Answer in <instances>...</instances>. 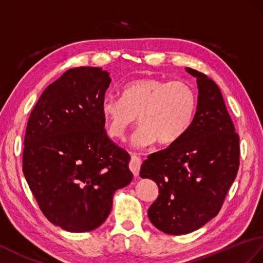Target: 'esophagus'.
<instances>
[{"mask_svg":"<svg viewBox=\"0 0 263 263\" xmlns=\"http://www.w3.org/2000/svg\"><path fill=\"white\" fill-rule=\"evenodd\" d=\"M131 161H130V169L131 172L133 173L134 176H139V170H140V167H141V163H142V160L140 159V158L136 155V154H132L131 155Z\"/></svg>","mask_w":263,"mask_h":263,"instance_id":"obj_1","label":"esophagus"}]
</instances>
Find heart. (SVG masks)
<instances>
[{
  "label": "heart",
  "mask_w": 263,
  "mask_h": 263,
  "mask_svg": "<svg viewBox=\"0 0 263 263\" xmlns=\"http://www.w3.org/2000/svg\"><path fill=\"white\" fill-rule=\"evenodd\" d=\"M197 96L191 85L150 77L138 79L122 88V97L107 95L102 101V115L108 136L123 139L126 131L141 123L132 137L137 148L156 141L172 144L185 136L194 120Z\"/></svg>",
  "instance_id": "obj_1"
}]
</instances>
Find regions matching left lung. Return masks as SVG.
Instances as JSON below:
<instances>
[{
	"label": "left lung",
	"mask_w": 263,
	"mask_h": 263,
	"mask_svg": "<svg viewBox=\"0 0 263 263\" xmlns=\"http://www.w3.org/2000/svg\"><path fill=\"white\" fill-rule=\"evenodd\" d=\"M197 78L196 113L185 136L151 154L140 176L154 180L159 196L148 216L167 234L191 233L218 214L240 166V138L214 81L192 68Z\"/></svg>",
	"instance_id": "left-lung-1"
}]
</instances>
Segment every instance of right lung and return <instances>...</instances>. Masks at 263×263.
<instances>
[{"label": "right lung", "instance_id": "obj_1", "mask_svg": "<svg viewBox=\"0 0 263 263\" xmlns=\"http://www.w3.org/2000/svg\"><path fill=\"white\" fill-rule=\"evenodd\" d=\"M109 83L100 67L68 69L44 90L28 121L24 177L44 215L68 232L99 228L114 193L133 178L130 155L104 129Z\"/></svg>", "mask_w": 263, "mask_h": 263}]
</instances>
